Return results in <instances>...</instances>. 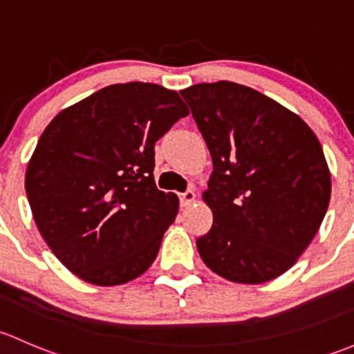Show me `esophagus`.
Segmentation results:
<instances>
[{"label":"esophagus","instance_id":"esophagus-1","mask_svg":"<svg viewBox=\"0 0 354 354\" xmlns=\"http://www.w3.org/2000/svg\"><path fill=\"white\" fill-rule=\"evenodd\" d=\"M196 201V192L194 191H185L180 194V204L182 206H191Z\"/></svg>","mask_w":354,"mask_h":354}]
</instances>
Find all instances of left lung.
Here are the masks:
<instances>
[{
  "instance_id": "1",
  "label": "left lung",
  "mask_w": 354,
  "mask_h": 354,
  "mask_svg": "<svg viewBox=\"0 0 354 354\" xmlns=\"http://www.w3.org/2000/svg\"><path fill=\"white\" fill-rule=\"evenodd\" d=\"M213 160L203 192L213 227L196 240L204 264L243 285L271 281L304 254L326 216L330 172L307 122L232 82L182 90Z\"/></svg>"
}]
</instances>
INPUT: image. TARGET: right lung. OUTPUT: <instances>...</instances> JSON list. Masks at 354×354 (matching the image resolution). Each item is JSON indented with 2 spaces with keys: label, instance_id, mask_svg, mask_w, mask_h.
Segmentation results:
<instances>
[{
  "label": "right lung",
  "instance_id": "add662e5",
  "mask_svg": "<svg viewBox=\"0 0 354 354\" xmlns=\"http://www.w3.org/2000/svg\"><path fill=\"white\" fill-rule=\"evenodd\" d=\"M189 114L155 83L105 86L61 111L44 129L25 174L39 232L54 256L98 286L143 274L178 199L158 191L155 143Z\"/></svg>",
  "mask_w": 354,
  "mask_h": 354
}]
</instances>
